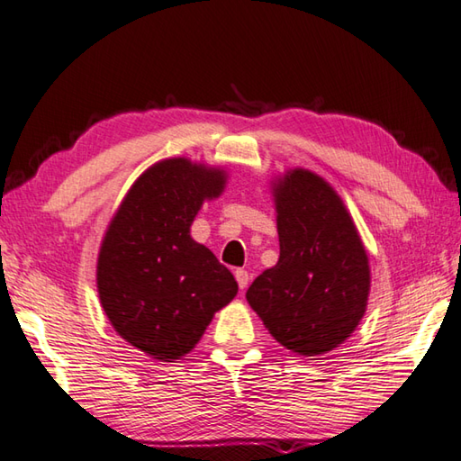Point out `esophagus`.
Listing matches in <instances>:
<instances>
[{"mask_svg":"<svg viewBox=\"0 0 461 461\" xmlns=\"http://www.w3.org/2000/svg\"><path fill=\"white\" fill-rule=\"evenodd\" d=\"M234 276H237V283H239L240 289L245 291L247 285H249V273L245 271V268H237V271H234Z\"/></svg>","mask_w":461,"mask_h":461,"instance_id":"34e87169","label":"esophagus"}]
</instances>
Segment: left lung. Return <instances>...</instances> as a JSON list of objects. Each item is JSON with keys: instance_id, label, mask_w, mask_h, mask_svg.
Returning <instances> with one entry per match:
<instances>
[{"instance_id": "8db88e82", "label": "left lung", "mask_w": 461, "mask_h": 461, "mask_svg": "<svg viewBox=\"0 0 461 461\" xmlns=\"http://www.w3.org/2000/svg\"><path fill=\"white\" fill-rule=\"evenodd\" d=\"M281 255L247 291L249 305L293 353L321 355L366 312L369 265L341 198L323 178L293 170L275 190Z\"/></svg>"}]
</instances>
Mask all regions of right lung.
I'll use <instances>...</instances> for the list:
<instances>
[{
    "label": "right lung",
    "instance_id": "1",
    "mask_svg": "<svg viewBox=\"0 0 461 461\" xmlns=\"http://www.w3.org/2000/svg\"><path fill=\"white\" fill-rule=\"evenodd\" d=\"M224 172L170 158L130 188L104 237L98 293L110 323L130 345L172 361L203 337L239 285L190 237L204 198L222 193Z\"/></svg>",
    "mask_w": 461,
    "mask_h": 461
}]
</instances>
